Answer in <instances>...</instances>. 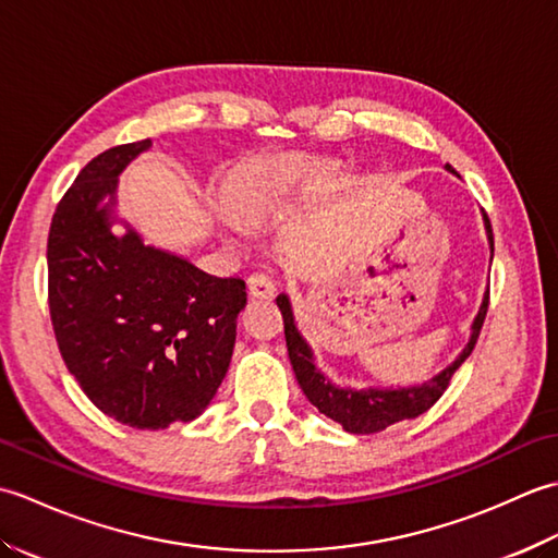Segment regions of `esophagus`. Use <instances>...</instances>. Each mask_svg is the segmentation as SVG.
I'll use <instances>...</instances> for the list:
<instances>
[{"mask_svg":"<svg viewBox=\"0 0 558 558\" xmlns=\"http://www.w3.org/2000/svg\"><path fill=\"white\" fill-rule=\"evenodd\" d=\"M246 288L248 294L258 300H270L272 294H276V282H272V278L266 276V272H254V276H248Z\"/></svg>","mask_w":558,"mask_h":558,"instance_id":"34e87169","label":"esophagus"}]
</instances>
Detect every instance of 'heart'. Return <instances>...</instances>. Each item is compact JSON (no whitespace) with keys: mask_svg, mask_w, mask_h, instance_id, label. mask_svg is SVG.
I'll list each match as a JSON object with an SVG mask.
<instances>
[{"mask_svg":"<svg viewBox=\"0 0 558 558\" xmlns=\"http://www.w3.org/2000/svg\"><path fill=\"white\" fill-rule=\"evenodd\" d=\"M333 168L322 162L290 158L244 170L232 184V204L220 206V218L230 230L242 232V220L258 222L292 206L330 180Z\"/></svg>","mask_w":558,"mask_h":558,"instance_id":"b5f03b06","label":"heart"}]
</instances>
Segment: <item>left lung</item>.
<instances>
[{"label": "left lung", "mask_w": 558, "mask_h": 558, "mask_svg": "<svg viewBox=\"0 0 558 558\" xmlns=\"http://www.w3.org/2000/svg\"><path fill=\"white\" fill-rule=\"evenodd\" d=\"M446 170L458 177V172L450 168V165H446ZM482 220H484V232H487V242H489V252H492L489 260H492L494 258L492 225L484 213H482ZM276 302L282 312V322H286V342H288L290 364L294 369V376H298L300 388L304 390V396L310 398V402L318 412L326 414V417H330L333 422H338L345 432L376 434V432H384L386 426L396 424V422L420 417L422 412L429 410L434 402L444 396L450 376L456 374L458 366L470 357L472 350H475L480 328L484 324V316H487L489 288H487V292H484L475 322L470 324L468 345L460 350L458 357L448 366H444L441 372L434 374L432 378H426L424 384L398 386V388H376V386L354 388V386H340L336 381H330V376L316 366L314 350L300 333L298 322H294L292 302L288 294L280 292Z\"/></svg>", "instance_id": "obj_1"}]
</instances>
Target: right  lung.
<instances>
[{"label":"right lung","instance_id":"right-lung-1","mask_svg":"<svg viewBox=\"0 0 558 558\" xmlns=\"http://www.w3.org/2000/svg\"><path fill=\"white\" fill-rule=\"evenodd\" d=\"M150 146H114L78 172L52 218L47 288L59 352L93 405L168 429L196 420L228 374L246 286L146 244L120 218V174Z\"/></svg>","mask_w":558,"mask_h":558}]
</instances>
